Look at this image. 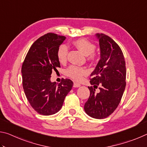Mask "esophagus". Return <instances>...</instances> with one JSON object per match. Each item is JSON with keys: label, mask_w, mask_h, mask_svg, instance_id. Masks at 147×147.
<instances>
[{"label": "esophagus", "mask_w": 147, "mask_h": 147, "mask_svg": "<svg viewBox=\"0 0 147 147\" xmlns=\"http://www.w3.org/2000/svg\"><path fill=\"white\" fill-rule=\"evenodd\" d=\"M80 86V84L77 83V82H74L73 84V87L74 88H79V87Z\"/></svg>", "instance_id": "1"}]
</instances>
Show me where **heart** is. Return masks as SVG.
<instances>
[{"instance_id":"1","label":"heart","mask_w":147,"mask_h":147,"mask_svg":"<svg viewBox=\"0 0 147 147\" xmlns=\"http://www.w3.org/2000/svg\"><path fill=\"white\" fill-rule=\"evenodd\" d=\"M74 45L81 51L84 55L87 56L88 60H94L96 58L94 53L96 46L86 39H79L74 41ZM68 54V47L65 45H61L59 47L57 51V58L59 63H64L67 61ZM65 74L70 78L75 80L80 81L83 76L87 74V71L85 68L75 65H71L67 69Z\"/></svg>"}]
</instances>
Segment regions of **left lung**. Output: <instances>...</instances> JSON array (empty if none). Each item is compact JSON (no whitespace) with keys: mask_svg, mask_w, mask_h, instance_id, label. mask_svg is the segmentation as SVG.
<instances>
[{"mask_svg":"<svg viewBox=\"0 0 147 147\" xmlns=\"http://www.w3.org/2000/svg\"><path fill=\"white\" fill-rule=\"evenodd\" d=\"M100 50V59L91 74L88 87L90 96L84 105L86 113L94 119L110 115L120 103L126 87V70L123 52L110 37L96 34ZM100 86V92L95 89Z\"/></svg>","mask_w":147,"mask_h":147,"instance_id":"obj_1","label":"left lung"}]
</instances>
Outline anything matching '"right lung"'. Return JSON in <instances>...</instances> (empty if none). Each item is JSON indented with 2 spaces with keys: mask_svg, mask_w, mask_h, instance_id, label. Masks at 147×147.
I'll use <instances>...</instances> for the list:
<instances>
[{
  "mask_svg": "<svg viewBox=\"0 0 147 147\" xmlns=\"http://www.w3.org/2000/svg\"><path fill=\"white\" fill-rule=\"evenodd\" d=\"M65 39L53 33L40 37L30 48L22 65L24 93L31 106L41 115H53L60 110L73 86L70 79L62 78L58 84L51 81L52 72L60 67L57 51Z\"/></svg>",
  "mask_w": 147,
  "mask_h": 147,
  "instance_id": "add662e5",
  "label": "right lung"
}]
</instances>
